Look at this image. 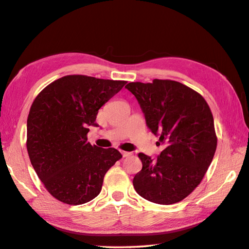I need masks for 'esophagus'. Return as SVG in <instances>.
<instances>
[{
    "label": "esophagus",
    "instance_id": "esophagus-1",
    "mask_svg": "<svg viewBox=\"0 0 249 249\" xmlns=\"http://www.w3.org/2000/svg\"><path fill=\"white\" fill-rule=\"evenodd\" d=\"M121 154H122V156H123L124 158H126V157H129V156L131 155V152H128V151H121Z\"/></svg>",
    "mask_w": 249,
    "mask_h": 249
}]
</instances>
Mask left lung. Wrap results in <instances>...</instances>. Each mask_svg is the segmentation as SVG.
<instances>
[{
	"label": "left lung",
	"mask_w": 249,
	"mask_h": 249,
	"mask_svg": "<svg viewBox=\"0 0 249 249\" xmlns=\"http://www.w3.org/2000/svg\"><path fill=\"white\" fill-rule=\"evenodd\" d=\"M146 124L164 149L156 159L139 154L142 170L132 180L144 199L162 205L182 201L205 176L216 149L212 110L200 93L180 82H131Z\"/></svg>",
	"instance_id": "obj_1"
}]
</instances>
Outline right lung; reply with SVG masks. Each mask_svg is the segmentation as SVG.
<instances>
[{"instance_id": "obj_1", "label": "right lung", "mask_w": 249, "mask_h": 249, "mask_svg": "<svg viewBox=\"0 0 249 249\" xmlns=\"http://www.w3.org/2000/svg\"><path fill=\"white\" fill-rule=\"evenodd\" d=\"M126 81L65 75L36 95L27 119V151L39 179L56 200L81 205L97 196L104 176L122 158L87 142L88 126Z\"/></svg>"}]
</instances>
